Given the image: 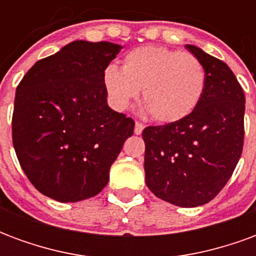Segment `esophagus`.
Returning a JSON list of instances; mask_svg holds the SVG:
<instances>
[{
    "label": "esophagus",
    "mask_w": 256,
    "mask_h": 256,
    "mask_svg": "<svg viewBox=\"0 0 256 256\" xmlns=\"http://www.w3.org/2000/svg\"><path fill=\"white\" fill-rule=\"evenodd\" d=\"M144 128H145V126H144V124H142V123L136 122V126H134V133L138 136V134L142 133V130H144Z\"/></svg>",
    "instance_id": "1"
}]
</instances>
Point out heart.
I'll list each match as a JSON object with an SVG mask.
<instances>
[{"mask_svg":"<svg viewBox=\"0 0 256 256\" xmlns=\"http://www.w3.org/2000/svg\"><path fill=\"white\" fill-rule=\"evenodd\" d=\"M108 100L124 111L142 89L146 111L155 120L174 123L192 114L203 98L207 74L190 53L164 46H141L128 52L123 67L110 64L102 72Z\"/></svg>","mask_w":256,"mask_h":256,"instance_id":"obj_1","label":"heart"}]
</instances>
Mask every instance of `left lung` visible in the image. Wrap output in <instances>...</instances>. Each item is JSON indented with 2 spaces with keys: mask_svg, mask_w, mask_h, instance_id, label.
<instances>
[{
  "mask_svg": "<svg viewBox=\"0 0 256 256\" xmlns=\"http://www.w3.org/2000/svg\"><path fill=\"white\" fill-rule=\"evenodd\" d=\"M186 49L206 68L203 98L185 119L144 128V168L155 196L180 207H198L220 193L242 156L246 97L224 62L198 46Z\"/></svg>",
  "mask_w": 256,
  "mask_h": 256,
  "instance_id": "obj_1",
  "label": "left lung"
}]
</instances>
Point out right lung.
Instances as JSON below:
<instances>
[{
    "label": "right lung",
    "mask_w": 256,
    "mask_h": 256,
    "mask_svg": "<svg viewBox=\"0 0 256 256\" xmlns=\"http://www.w3.org/2000/svg\"><path fill=\"white\" fill-rule=\"evenodd\" d=\"M122 48L70 42L36 62L16 89L14 150L27 178L48 198L75 203L100 193L133 136L134 120L110 108L102 84Z\"/></svg>",
    "instance_id": "obj_1"
}]
</instances>
